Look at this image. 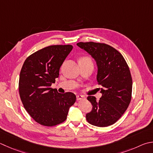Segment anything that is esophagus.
<instances>
[{"label": "esophagus", "instance_id": "1", "mask_svg": "<svg viewBox=\"0 0 153 153\" xmlns=\"http://www.w3.org/2000/svg\"><path fill=\"white\" fill-rule=\"evenodd\" d=\"M83 98H84V97L83 96H82V95H77L76 96V99H77V101L80 100H82Z\"/></svg>", "mask_w": 153, "mask_h": 153}]
</instances>
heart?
Segmentation results:
<instances>
[{
  "mask_svg": "<svg viewBox=\"0 0 153 153\" xmlns=\"http://www.w3.org/2000/svg\"><path fill=\"white\" fill-rule=\"evenodd\" d=\"M80 61H83V62H89V63H92V62H91V60L90 59V58L89 57H83L81 59V60Z\"/></svg>",
  "mask_w": 153,
  "mask_h": 153,
  "instance_id": "1",
  "label": "heart"
}]
</instances>
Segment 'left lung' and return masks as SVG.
Segmentation results:
<instances>
[{
    "instance_id": "obj_1",
    "label": "left lung",
    "mask_w": 153,
    "mask_h": 153,
    "mask_svg": "<svg viewBox=\"0 0 153 153\" xmlns=\"http://www.w3.org/2000/svg\"><path fill=\"white\" fill-rule=\"evenodd\" d=\"M77 45L95 60L96 79L101 85L99 101L94 96L87 98L92 109L86 114V120L96 126H110L123 116L131 100L132 80L128 66L120 53L106 44L79 42Z\"/></svg>"
}]
</instances>
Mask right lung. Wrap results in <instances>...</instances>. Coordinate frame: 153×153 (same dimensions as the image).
<instances>
[{
    "label": "right lung",
    "instance_id": "right-lung-1",
    "mask_svg": "<svg viewBox=\"0 0 153 153\" xmlns=\"http://www.w3.org/2000/svg\"><path fill=\"white\" fill-rule=\"evenodd\" d=\"M72 49L71 45L47 47L27 57L22 67L19 83L21 102L29 114L43 126L64 122L69 108L76 102L74 94H60L50 88Z\"/></svg>",
    "mask_w": 153,
    "mask_h": 153
}]
</instances>
